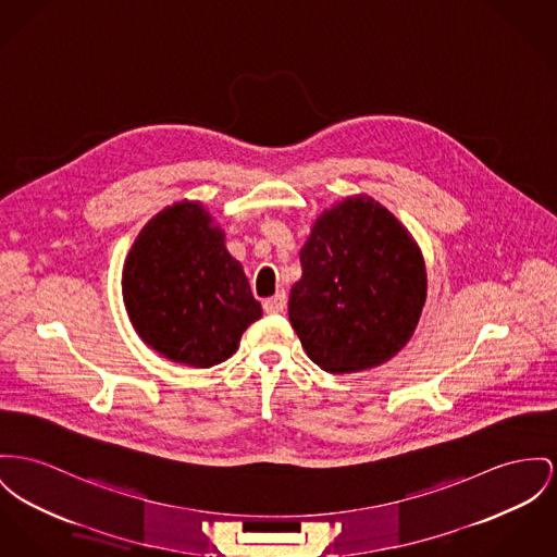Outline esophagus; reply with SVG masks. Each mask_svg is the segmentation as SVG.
Masks as SVG:
<instances>
[{"mask_svg":"<svg viewBox=\"0 0 557 557\" xmlns=\"http://www.w3.org/2000/svg\"><path fill=\"white\" fill-rule=\"evenodd\" d=\"M263 310L268 314H283L287 310V296L285 294H276L274 297H268L263 301Z\"/></svg>","mask_w":557,"mask_h":557,"instance_id":"34e87169","label":"esophagus"}]
</instances>
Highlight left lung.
I'll return each mask as SVG.
<instances>
[{
  "label": "left lung",
  "instance_id": "obj_1",
  "mask_svg": "<svg viewBox=\"0 0 557 557\" xmlns=\"http://www.w3.org/2000/svg\"><path fill=\"white\" fill-rule=\"evenodd\" d=\"M299 263L289 321L321 370H370L408 344L426 299V270L408 230L380 202H337L314 223Z\"/></svg>",
  "mask_w": 557,
  "mask_h": 557
}]
</instances>
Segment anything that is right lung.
<instances>
[{
    "label": "right lung",
    "mask_w": 557,
    "mask_h": 557,
    "mask_svg": "<svg viewBox=\"0 0 557 557\" xmlns=\"http://www.w3.org/2000/svg\"><path fill=\"white\" fill-rule=\"evenodd\" d=\"M122 296L141 339L175 363L213 368L230 359L260 301L196 202H177L139 232L122 274Z\"/></svg>",
    "instance_id": "add662e5"
}]
</instances>
